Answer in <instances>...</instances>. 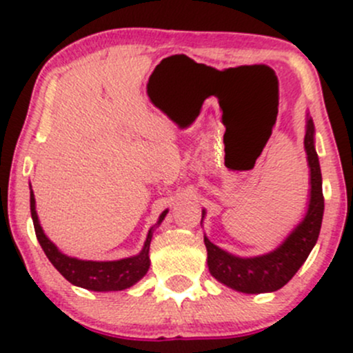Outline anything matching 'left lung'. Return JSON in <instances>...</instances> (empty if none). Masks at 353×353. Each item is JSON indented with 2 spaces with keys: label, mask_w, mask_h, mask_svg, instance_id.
Listing matches in <instances>:
<instances>
[{
  "label": "left lung",
  "mask_w": 353,
  "mask_h": 353,
  "mask_svg": "<svg viewBox=\"0 0 353 353\" xmlns=\"http://www.w3.org/2000/svg\"><path fill=\"white\" fill-rule=\"evenodd\" d=\"M314 134V121L310 116H307L303 145H305L307 163L310 168L309 208H307L303 221L277 249L269 254L257 255V257H237L219 249L204 236L209 272L221 283L244 294L274 292V290L282 289L307 261L319 239L323 217L322 174H320L319 156L315 152ZM202 217H204V210H202Z\"/></svg>",
  "instance_id": "left-lung-1"
}]
</instances>
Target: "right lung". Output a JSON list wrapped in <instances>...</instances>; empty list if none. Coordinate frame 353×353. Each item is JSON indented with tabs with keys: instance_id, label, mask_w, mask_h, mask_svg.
<instances>
[{
	"instance_id": "obj_1",
	"label": "right lung",
	"mask_w": 353,
	"mask_h": 353,
	"mask_svg": "<svg viewBox=\"0 0 353 353\" xmlns=\"http://www.w3.org/2000/svg\"><path fill=\"white\" fill-rule=\"evenodd\" d=\"M30 208L31 217H33L34 232L38 237V242L41 244L44 254L50 259L52 265L58 269V272L71 282L72 285L83 287L88 290H96V292H108V290H124L134 285L137 281L144 277L149 270L151 261H149V245H151L152 229L149 230L148 239H145L143 250L134 257L121 259V261H109V262H94V261H79V259L70 257L59 252L46 234L43 232V228L39 225L38 214H36V201L33 190H30ZM168 210H164L159 216L156 225H159L164 221Z\"/></svg>"
}]
</instances>
